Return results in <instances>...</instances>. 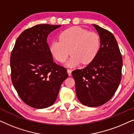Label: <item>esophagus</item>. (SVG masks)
I'll use <instances>...</instances> for the list:
<instances>
[{
	"label": "esophagus",
	"mask_w": 134,
	"mask_h": 134,
	"mask_svg": "<svg viewBox=\"0 0 134 134\" xmlns=\"http://www.w3.org/2000/svg\"><path fill=\"white\" fill-rule=\"evenodd\" d=\"M67 72H68V75H69V76H71V72H72V71H71V69H67Z\"/></svg>",
	"instance_id": "34e87169"
}]
</instances>
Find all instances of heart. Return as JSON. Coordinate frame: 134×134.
Returning a JSON list of instances; mask_svg holds the SVG:
<instances>
[{
	"label": "heart",
	"instance_id": "obj_1",
	"mask_svg": "<svg viewBox=\"0 0 134 134\" xmlns=\"http://www.w3.org/2000/svg\"><path fill=\"white\" fill-rule=\"evenodd\" d=\"M101 47L100 36L79 27H72L61 32L58 40L49 44V52L53 58L63 63L70 54L68 66H76L80 63L89 65L96 59Z\"/></svg>",
	"mask_w": 134,
	"mask_h": 134
}]
</instances>
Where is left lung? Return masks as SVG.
I'll list each match as a JSON object with an SVG mask.
<instances>
[{"mask_svg":"<svg viewBox=\"0 0 134 134\" xmlns=\"http://www.w3.org/2000/svg\"><path fill=\"white\" fill-rule=\"evenodd\" d=\"M99 35L101 47L94 61L72 72L78 99L88 107H98L109 101L121 79L122 58L118 43L110 32L93 24Z\"/></svg>","mask_w":134,"mask_h":134,"instance_id":"8db88e82","label":"left lung"}]
</instances>
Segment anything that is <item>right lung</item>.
<instances>
[{
    "instance_id": "add662e5",
    "label": "right lung",
    "mask_w": 134,
    "mask_h": 134,
    "mask_svg": "<svg viewBox=\"0 0 134 134\" xmlns=\"http://www.w3.org/2000/svg\"><path fill=\"white\" fill-rule=\"evenodd\" d=\"M61 25L38 24L18 36L10 57L11 78L20 98L27 105L44 109L53 105L66 69L56 64L49 52L47 38Z\"/></svg>"
}]
</instances>
